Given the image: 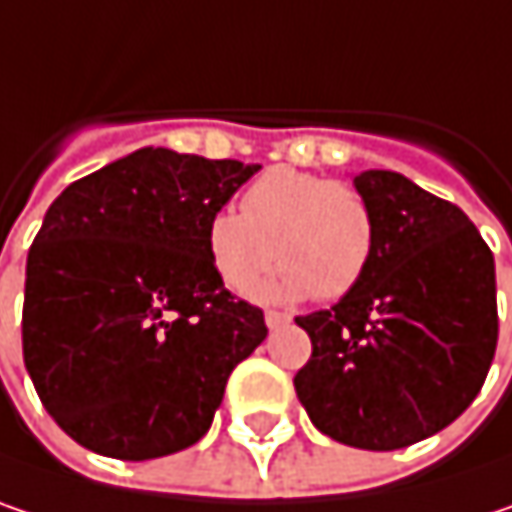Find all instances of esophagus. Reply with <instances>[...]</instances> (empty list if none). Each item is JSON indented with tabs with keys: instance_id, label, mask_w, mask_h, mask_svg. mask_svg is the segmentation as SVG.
<instances>
[{
	"instance_id": "1",
	"label": "esophagus",
	"mask_w": 512,
	"mask_h": 512,
	"mask_svg": "<svg viewBox=\"0 0 512 512\" xmlns=\"http://www.w3.org/2000/svg\"><path fill=\"white\" fill-rule=\"evenodd\" d=\"M291 320V314H285V311H265V323H268V329H279V326H285Z\"/></svg>"
}]
</instances>
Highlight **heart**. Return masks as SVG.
Wrapping results in <instances>:
<instances>
[{
  "mask_svg": "<svg viewBox=\"0 0 512 512\" xmlns=\"http://www.w3.org/2000/svg\"><path fill=\"white\" fill-rule=\"evenodd\" d=\"M376 215L361 189L297 168H271L247 186L236 209L206 221V253L227 288L247 294L285 268L268 297L338 300L367 274Z\"/></svg>",
  "mask_w": 512,
  "mask_h": 512,
  "instance_id": "b5f03b06",
  "label": "heart"
}]
</instances>
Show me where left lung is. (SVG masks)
<instances>
[{
	"label": "left lung",
	"mask_w": 512,
	"mask_h": 512,
	"mask_svg": "<svg viewBox=\"0 0 512 512\" xmlns=\"http://www.w3.org/2000/svg\"><path fill=\"white\" fill-rule=\"evenodd\" d=\"M367 274L332 309L297 317L311 358L297 396L326 437L370 452L414 446L472 405L498 344L493 250L455 203L396 171H364Z\"/></svg>",
	"instance_id": "left-lung-1"
}]
</instances>
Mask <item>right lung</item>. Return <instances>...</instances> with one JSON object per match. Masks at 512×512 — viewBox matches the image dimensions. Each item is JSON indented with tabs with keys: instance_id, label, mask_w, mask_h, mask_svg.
I'll return each instance as SVG.
<instances>
[{
	"instance_id": "add662e5",
	"label": "right lung",
	"mask_w": 512,
	"mask_h": 512,
	"mask_svg": "<svg viewBox=\"0 0 512 512\" xmlns=\"http://www.w3.org/2000/svg\"><path fill=\"white\" fill-rule=\"evenodd\" d=\"M262 165L139 148L69 183L28 250L22 358L84 449L151 460L209 431L268 335L206 253V221Z\"/></svg>"
}]
</instances>
